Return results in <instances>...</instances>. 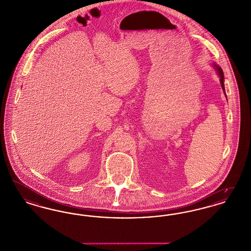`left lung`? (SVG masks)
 I'll list each match as a JSON object with an SVG mask.
<instances>
[{"label":"left lung","mask_w":251,"mask_h":251,"mask_svg":"<svg viewBox=\"0 0 251 251\" xmlns=\"http://www.w3.org/2000/svg\"><path fill=\"white\" fill-rule=\"evenodd\" d=\"M213 68L215 69V72H216V74L218 75V77H219V80H220V84H221V87H222V89H223V91H224V93H225V96H226V92H225V85H224V73H223V71H222V69L217 65V64H215V62L213 63ZM227 97V96H226Z\"/></svg>","instance_id":"obj_1"}]
</instances>
